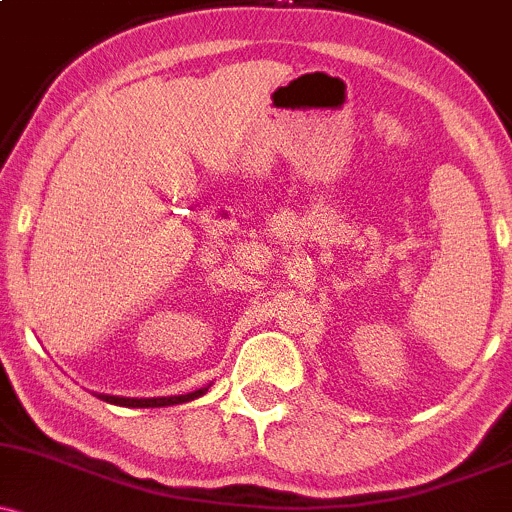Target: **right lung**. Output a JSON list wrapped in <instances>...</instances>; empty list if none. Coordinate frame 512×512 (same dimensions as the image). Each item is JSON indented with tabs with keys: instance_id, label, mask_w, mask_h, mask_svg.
Returning <instances> with one entry per match:
<instances>
[{
	"instance_id": "add662e5",
	"label": "right lung",
	"mask_w": 512,
	"mask_h": 512,
	"mask_svg": "<svg viewBox=\"0 0 512 512\" xmlns=\"http://www.w3.org/2000/svg\"><path fill=\"white\" fill-rule=\"evenodd\" d=\"M208 387H201L196 392H188V395H171V397H120V395H105V392H95V397H100L102 402H110V405L117 407H171L181 405V402H191L196 397L206 395Z\"/></svg>"
}]
</instances>
